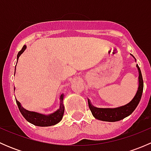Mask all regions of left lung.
<instances>
[{
    "instance_id": "8db88e82",
    "label": "left lung",
    "mask_w": 151,
    "mask_h": 151,
    "mask_svg": "<svg viewBox=\"0 0 151 151\" xmlns=\"http://www.w3.org/2000/svg\"><path fill=\"white\" fill-rule=\"evenodd\" d=\"M134 58L135 59V58L134 57ZM135 61H136V59H135ZM137 67L138 71H139V79H138L139 80V86H138L137 91L133 99L130 102L128 103L127 104L119 106V107L98 108L93 106L90 100L88 99V106H89L90 109H91L94 118L102 121L115 122V121H121L123 118H126L134 111L137 105L139 104L143 91L142 76L140 68L137 64Z\"/></svg>"
}]
</instances>
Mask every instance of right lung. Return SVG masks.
<instances>
[{
	"label": "right lung",
	"instance_id": "right-lung-1",
	"mask_svg": "<svg viewBox=\"0 0 151 151\" xmlns=\"http://www.w3.org/2000/svg\"><path fill=\"white\" fill-rule=\"evenodd\" d=\"M26 45H24L22 50L18 52L17 54V63L18 62V59H19V56L23 53L26 49ZM16 63V66H17ZM16 66H15L14 70V74L15 71H16ZM15 90V88H14ZM63 93H62L60 96V107L58 109L54 112L53 113L50 114V115H43V114L38 113L36 112H31V111H28L27 109H24L20 103L16 99L17 104L18 108H19V111H20L21 114L22 116L28 121L29 123H32V124L35 125L37 126H54V125L57 124L60 122L63 118V113H64V105H63Z\"/></svg>",
	"mask_w": 151,
	"mask_h": 151
}]
</instances>
